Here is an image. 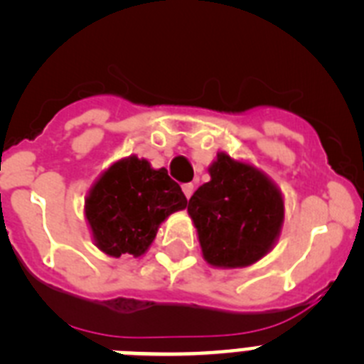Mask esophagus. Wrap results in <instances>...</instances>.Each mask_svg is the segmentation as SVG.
<instances>
[{
    "label": "esophagus",
    "mask_w": 364,
    "mask_h": 364,
    "mask_svg": "<svg viewBox=\"0 0 364 364\" xmlns=\"http://www.w3.org/2000/svg\"><path fill=\"white\" fill-rule=\"evenodd\" d=\"M182 191H184L186 197L191 198L193 191H195V184H184V186H182Z\"/></svg>",
    "instance_id": "esophagus-1"
}]
</instances>
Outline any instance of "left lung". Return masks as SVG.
I'll return each instance as SVG.
<instances>
[{"mask_svg":"<svg viewBox=\"0 0 364 364\" xmlns=\"http://www.w3.org/2000/svg\"><path fill=\"white\" fill-rule=\"evenodd\" d=\"M211 180L193 193L188 213L197 228L202 255L217 268H244L266 255L284 220L282 195L250 164L218 153Z\"/></svg>","mask_w":364,"mask_h":364,"instance_id":"1","label":"left lung"}]
</instances>
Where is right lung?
Here are the masks:
<instances>
[{"label":"right lung","instance_id":"add662e5","mask_svg":"<svg viewBox=\"0 0 364 364\" xmlns=\"http://www.w3.org/2000/svg\"><path fill=\"white\" fill-rule=\"evenodd\" d=\"M188 198L167 169H153L136 156L118 160L102 173L85 198V217L96 246L111 257H140L171 213Z\"/></svg>","mask_w":364,"mask_h":364}]
</instances>
